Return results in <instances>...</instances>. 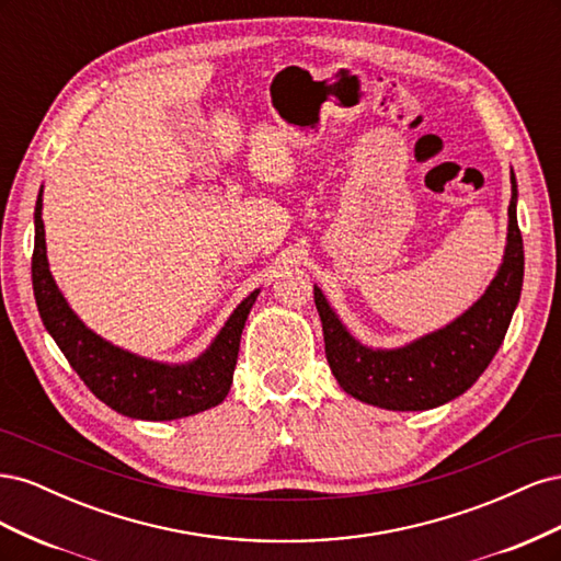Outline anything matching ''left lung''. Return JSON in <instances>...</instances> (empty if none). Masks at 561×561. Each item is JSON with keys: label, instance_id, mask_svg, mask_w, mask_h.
<instances>
[{"label": "left lung", "instance_id": "1", "mask_svg": "<svg viewBox=\"0 0 561 561\" xmlns=\"http://www.w3.org/2000/svg\"><path fill=\"white\" fill-rule=\"evenodd\" d=\"M511 182L503 264L486 293L447 328L402 348H367L348 334L320 287H313L328 363L348 396L383 410L419 412L458 398L480 379L503 344L522 293L524 245L517 225L515 173H511Z\"/></svg>", "mask_w": 561, "mask_h": 561}]
</instances>
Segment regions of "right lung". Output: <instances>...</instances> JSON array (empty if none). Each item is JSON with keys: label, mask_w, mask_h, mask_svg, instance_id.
<instances>
[{"label": "right lung", "mask_w": 561, "mask_h": 561, "mask_svg": "<svg viewBox=\"0 0 561 561\" xmlns=\"http://www.w3.org/2000/svg\"><path fill=\"white\" fill-rule=\"evenodd\" d=\"M32 287L44 328L56 339L67 363L114 412L142 421H171L206 412L231 388L239 360L241 332L260 290L250 293L219 330L215 342L186 365H165L140 358L98 336L77 318L48 271L42 222V192L35 208V252Z\"/></svg>", "instance_id": "right-lung-1"}]
</instances>
